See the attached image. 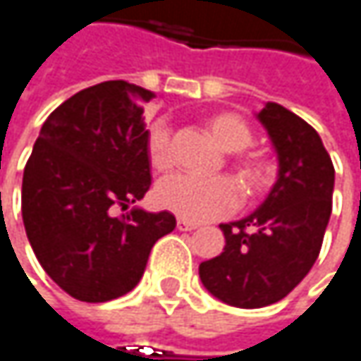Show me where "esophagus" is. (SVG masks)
Wrapping results in <instances>:
<instances>
[{"instance_id":"34e87169","label":"esophagus","mask_w":361,"mask_h":361,"mask_svg":"<svg viewBox=\"0 0 361 361\" xmlns=\"http://www.w3.org/2000/svg\"><path fill=\"white\" fill-rule=\"evenodd\" d=\"M196 228H198V224H194V221L178 219V230H181V232H190V230H196Z\"/></svg>"}]
</instances>
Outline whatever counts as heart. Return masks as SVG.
Listing matches in <instances>:
<instances>
[{"label": "heart", "instance_id": "1", "mask_svg": "<svg viewBox=\"0 0 361 361\" xmlns=\"http://www.w3.org/2000/svg\"><path fill=\"white\" fill-rule=\"evenodd\" d=\"M209 133L226 152H240L252 140L247 121L234 112H217L207 118ZM150 165L159 171L171 167V133L165 123H154L146 135ZM274 176L271 163L261 154H243L236 161V178L247 192L263 190ZM157 200L163 209L188 221H207L221 217L238 207L240 192L230 178H194L173 176L157 185Z\"/></svg>", "mask_w": 361, "mask_h": 361}]
</instances>
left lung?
Instances as JSON below:
<instances>
[{
	"label": "left lung",
	"mask_w": 361,
	"mask_h": 361,
	"mask_svg": "<svg viewBox=\"0 0 361 361\" xmlns=\"http://www.w3.org/2000/svg\"><path fill=\"white\" fill-rule=\"evenodd\" d=\"M278 154V178L251 215L221 224L224 252L198 267L219 301L257 310L284 299L316 263L332 211L334 167L318 131L276 102L257 112Z\"/></svg>",
	"instance_id": "1"
}]
</instances>
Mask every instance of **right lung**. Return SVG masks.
Returning <instances> with one entry per match:
<instances>
[{
  "instance_id": "1",
  "label": "right lung",
  "mask_w": 361,
  "mask_h": 361,
  "mask_svg": "<svg viewBox=\"0 0 361 361\" xmlns=\"http://www.w3.org/2000/svg\"><path fill=\"white\" fill-rule=\"evenodd\" d=\"M152 92L104 81L62 102L43 123L23 176V221L45 274L71 297L104 303L144 276L169 211L133 207L150 188L144 104Z\"/></svg>"
}]
</instances>
